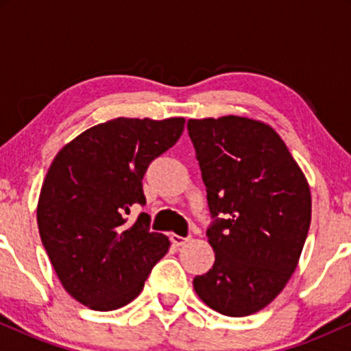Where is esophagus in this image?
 <instances>
[{"label": "esophagus", "mask_w": 351, "mask_h": 351, "mask_svg": "<svg viewBox=\"0 0 351 351\" xmlns=\"http://www.w3.org/2000/svg\"><path fill=\"white\" fill-rule=\"evenodd\" d=\"M170 239H171L173 245H183V244L188 243L189 237H183V236H178V234H171Z\"/></svg>", "instance_id": "obj_1"}]
</instances>
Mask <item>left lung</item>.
Segmentation results:
<instances>
[{"label": "left lung", "instance_id": "obj_1", "mask_svg": "<svg viewBox=\"0 0 351 351\" xmlns=\"http://www.w3.org/2000/svg\"><path fill=\"white\" fill-rule=\"evenodd\" d=\"M188 134L215 217L206 236L216 254L193 287L223 315H251L279 295L299 264L312 216L307 178L259 120L189 119Z\"/></svg>", "mask_w": 351, "mask_h": 351}]
</instances>
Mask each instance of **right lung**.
Listing matches in <instances>:
<instances>
[{"label":"right lung","instance_id":"right-lung-1","mask_svg":"<svg viewBox=\"0 0 351 351\" xmlns=\"http://www.w3.org/2000/svg\"><path fill=\"white\" fill-rule=\"evenodd\" d=\"M183 117L108 120L75 136L52 160L38 201L43 245L71 297L108 312L142 292L170 241L150 232V216L127 215L147 203L148 165L178 142Z\"/></svg>","mask_w":351,"mask_h":351}]
</instances>
